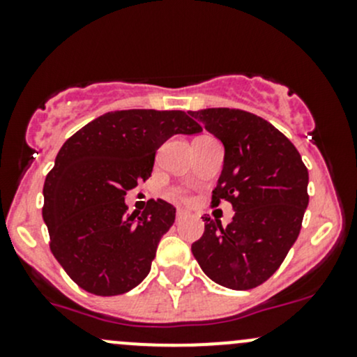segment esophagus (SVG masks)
I'll return each instance as SVG.
<instances>
[{
    "label": "esophagus",
    "instance_id": "1",
    "mask_svg": "<svg viewBox=\"0 0 357 357\" xmlns=\"http://www.w3.org/2000/svg\"><path fill=\"white\" fill-rule=\"evenodd\" d=\"M186 215H188V214H186L183 208H178V212H176V221H181V219H185Z\"/></svg>",
    "mask_w": 357,
    "mask_h": 357
}]
</instances>
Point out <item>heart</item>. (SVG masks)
Segmentation results:
<instances>
[{"label": "heart", "mask_w": 357, "mask_h": 357, "mask_svg": "<svg viewBox=\"0 0 357 357\" xmlns=\"http://www.w3.org/2000/svg\"><path fill=\"white\" fill-rule=\"evenodd\" d=\"M181 195V192H179V190H174V192H172V197H179Z\"/></svg>", "instance_id": "b5f03b06"}]
</instances>
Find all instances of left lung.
I'll list each match as a JSON object with an SVG mask.
<instances>
[{"mask_svg":"<svg viewBox=\"0 0 357 357\" xmlns=\"http://www.w3.org/2000/svg\"><path fill=\"white\" fill-rule=\"evenodd\" d=\"M225 146L212 205L228 200L233 221L204 215L192 245L202 271L218 285L250 290L282 266L301 233L309 174L291 142L262 117L238 109L190 112Z\"/></svg>","mask_w":357,"mask_h":357,"instance_id":"obj_1","label":"left lung"}]
</instances>
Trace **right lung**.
Returning a JSON list of instances; mask_svg holds the SVG:
<instances>
[{
  "mask_svg": "<svg viewBox=\"0 0 357 357\" xmlns=\"http://www.w3.org/2000/svg\"><path fill=\"white\" fill-rule=\"evenodd\" d=\"M200 131L181 110H117L63 143L43 188V219L53 255L82 290L110 297L146 278L176 208L158 199L129 214L124 195L150 178L162 143Z\"/></svg>",
  "mask_w": 357,
  "mask_h": 357,
  "instance_id": "1",
  "label": "right lung"
}]
</instances>
